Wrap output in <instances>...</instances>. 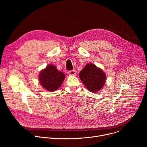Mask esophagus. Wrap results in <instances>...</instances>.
I'll return each instance as SVG.
<instances>
[{
	"label": "esophagus",
	"instance_id": "1",
	"mask_svg": "<svg viewBox=\"0 0 147 147\" xmlns=\"http://www.w3.org/2000/svg\"><path fill=\"white\" fill-rule=\"evenodd\" d=\"M68 74L69 76H75L76 74V71L75 70H70L68 71Z\"/></svg>",
	"mask_w": 147,
	"mask_h": 147
}]
</instances>
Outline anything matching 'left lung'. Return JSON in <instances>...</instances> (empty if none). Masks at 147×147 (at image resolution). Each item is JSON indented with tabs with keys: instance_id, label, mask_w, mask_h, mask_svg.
Here are the masks:
<instances>
[{
	"instance_id": "8db88e82",
	"label": "left lung",
	"mask_w": 147,
	"mask_h": 147,
	"mask_svg": "<svg viewBox=\"0 0 147 147\" xmlns=\"http://www.w3.org/2000/svg\"><path fill=\"white\" fill-rule=\"evenodd\" d=\"M79 77L86 87L92 92L99 91L104 86L106 74L92 63L87 64L80 71Z\"/></svg>"
}]
</instances>
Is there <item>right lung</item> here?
Masks as SVG:
<instances>
[{"instance_id":"obj_1","label":"right lung","mask_w":147,"mask_h":147,"mask_svg":"<svg viewBox=\"0 0 147 147\" xmlns=\"http://www.w3.org/2000/svg\"><path fill=\"white\" fill-rule=\"evenodd\" d=\"M65 78V74L59 71L56 66L49 65L39 74L40 85L48 91H55L61 85Z\"/></svg>"}]
</instances>
